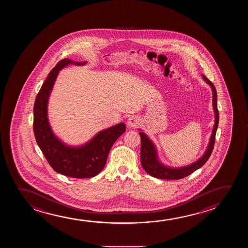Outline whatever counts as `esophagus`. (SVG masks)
Wrapping results in <instances>:
<instances>
[{"mask_svg":"<svg viewBox=\"0 0 248 248\" xmlns=\"http://www.w3.org/2000/svg\"><path fill=\"white\" fill-rule=\"evenodd\" d=\"M140 119H138L137 117H131L128 120L127 125L129 128H137L138 126L140 125Z\"/></svg>","mask_w":248,"mask_h":248,"instance_id":"1","label":"esophagus"}]
</instances>
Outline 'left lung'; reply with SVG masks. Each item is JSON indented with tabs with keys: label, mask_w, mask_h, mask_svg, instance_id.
<instances>
[{
	"label": "left lung",
	"mask_w": 248,
	"mask_h": 248,
	"mask_svg": "<svg viewBox=\"0 0 248 248\" xmlns=\"http://www.w3.org/2000/svg\"><path fill=\"white\" fill-rule=\"evenodd\" d=\"M203 79L210 86L212 87V105L215 112V124L212 129V134L211 139L209 141L208 147L205 150L204 155H202L201 158L197 161L194 162L191 165L180 167V168H170L166 165H164L159 162L157 155V150L155 148V144L153 143L146 134L140 131L139 135L140 137V162L143 169L147 171V174L150 176L159 178V179L178 180L183 178L185 176H189L190 174L194 172L196 170L200 169L201 166L205 165V162L208 160L210 156L212 155L214 143H215L216 132L218 126L219 113L217 104V90L214 84L209 80L205 76L203 75Z\"/></svg>",
	"instance_id": "left-lung-1"
}]
</instances>
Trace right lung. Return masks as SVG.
<instances>
[{"label": "right lung", "instance_id": "right-lung-1", "mask_svg": "<svg viewBox=\"0 0 248 248\" xmlns=\"http://www.w3.org/2000/svg\"><path fill=\"white\" fill-rule=\"evenodd\" d=\"M70 64L83 65L86 61L74 62L64 59L52 69L35 100L33 130L36 143L56 172L73 178H90L98 175L104 168L111 147L124 133L126 126L120 123L103 129L80 147H70L58 139L47 119V102L59 72Z\"/></svg>", "mask_w": 248, "mask_h": 248}]
</instances>
